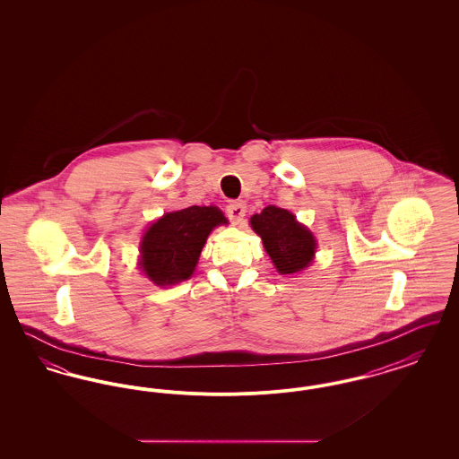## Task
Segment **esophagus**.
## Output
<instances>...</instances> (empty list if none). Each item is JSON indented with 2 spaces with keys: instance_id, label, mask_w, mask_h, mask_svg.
Segmentation results:
<instances>
[{
  "instance_id": "obj_1",
  "label": "esophagus",
  "mask_w": 459,
  "mask_h": 459,
  "mask_svg": "<svg viewBox=\"0 0 459 459\" xmlns=\"http://www.w3.org/2000/svg\"><path fill=\"white\" fill-rule=\"evenodd\" d=\"M246 215V204L242 201H232L227 204V217L232 223H240Z\"/></svg>"
}]
</instances>
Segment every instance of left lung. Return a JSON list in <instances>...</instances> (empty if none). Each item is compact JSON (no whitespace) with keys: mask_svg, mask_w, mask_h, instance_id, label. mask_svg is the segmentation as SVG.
Segmentation results:
<instances>
[{"mask_svg":"<svg viewBox=\"0 0 459 459\" xmlns=\"http://www.w3.org/2000/svg\"><path fill=\"white\" fill-rule=\"evenodd\" d=\"M251 227L262 238L263 246L279 273H296L313 260L316 240L284 208L266 206L260 215L251 217Z\"/></svg>","mask_w":459,"mask_h":459,"instance_id":"left-lung-1","label":"left lung"}]
</instances>
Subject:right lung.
<instances>
[{
	"mask_svg": "<svg viewBox=\"0 0 459 459\" xmlns=\"http://www.w3.org/2000/svg\"><path fill=\"white\" fill-rule=\"evenodd\" d=\"M227 223L217 206H189L163 215L141 242V266L156 285L177 284L193 275L213 227Z\"/></svg>",
	"mask_w": 459,
	"mask_h": 459,
	"instance_id": "right-lung-1",
	"label": "right lung"
}]
</instances>
